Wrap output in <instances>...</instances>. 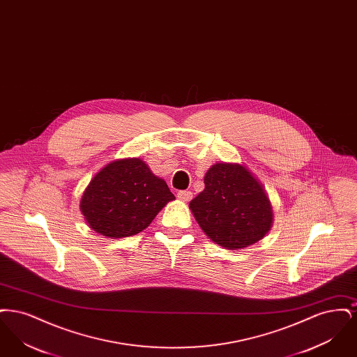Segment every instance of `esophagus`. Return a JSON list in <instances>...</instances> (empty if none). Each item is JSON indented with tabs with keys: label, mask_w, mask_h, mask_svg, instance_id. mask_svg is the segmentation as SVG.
<instances>
[{
	"label": "esophagus",
	"mask_w": 357,
	"mask_h": 357,
	"mask_svg": "<svg viewBox=\"0 0 357 357\" xmlns=\"http://www.w3.org/2000/svg\"><path fill=\"white\" fill-rule=\"evenodd\" d=\"M176 197H178V199H181L183 202H188L192 198V192L191 191H178Z\"/></svg>",
	"instance_id": "esophagus-1"
}]
</instances>
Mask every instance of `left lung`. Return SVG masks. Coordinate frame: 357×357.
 <instances>
[{
	"label": "left lung",
	"mask_w": 357,
	"mask_h": 357,
	"mask_svg": "<svg viewBox=\"0 0 357 357\" xmlns=\"http://www.w3.org/2000/svg\"><path fill=\"white\" fill-rule=\"evenodd\" d=\"M188 206L204 234L230 250L253 245L272 227L265 188L237 163L213 165L204 175V191Z\"/></svg>",
	"instance_id": "obj_1"
}]
</instances>
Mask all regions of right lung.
<instances>
[{
    "instance_id": "obj_1",
    "label": "right lung",
    "mask_w": 357,
    "mask_h": 357,
    "mask_svg": "<svg viewBox=\"0 0 357 357\" xmlns=\"http://www.w3.org/2000/svg\"><path fill=\"white\" fill-rule=\"evenodd\" d=\"M175 199L167 183L139 158L115 160L85 188L80 210L92 230L109 238L135 236Z\"/></svg>"
}]
</instances>
